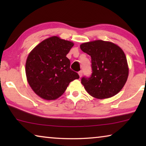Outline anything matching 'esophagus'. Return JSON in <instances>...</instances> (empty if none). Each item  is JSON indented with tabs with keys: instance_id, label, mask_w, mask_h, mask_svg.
<instances>
[{
	"instance_id": "obj_1",
	"label": "esophagus",
	"mask_w": 146,
	"mask_h": 146,
	"mask_svg": "<svg viewBox=\"0 0 146 146\" xmlns=\"http://www.w3.org/2000/svg\"><path fill=\"white\" fill-rule=\"evenodd\" d=\"M78 75H79V76H80V78L82 77V75H83L82 71H79V72H78Z\"/></svg>"
}]
</instances>
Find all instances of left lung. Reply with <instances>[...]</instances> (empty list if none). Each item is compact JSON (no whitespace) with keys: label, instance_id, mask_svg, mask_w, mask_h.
Masks as SVG:
<instances>
[{"label":"left lung","instance_id":"1","mask_svg":"<svg viewBox=\"0 0 146 146\" xmlns=\"http://www.w3.org/2000/svg\"><path fill=\"white\" fill-rule=\"evenodd\" d=\"M80 49L91 57L92 74L81 83L92 97L104 99L122 90L129 74L127 59L122 49L111 42L97 40L83 43Z\"/></svg>","mask_w":146,"mask_h":146}]
</instances>
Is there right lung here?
I'll return each mask as SVG.
<instances>
[{
    "instance_id": "add662e5",
    "label": "right lung",
    "mask_w": 146,
    "mask_h": 146,
    "mask_svg": "<svg viewBox=\"0 0 146 146\" xmlns=\"http://www.w3.org/2000/svg\"><path fill=\"white\" fill-rule=\"evenodd\" d=\"M73 45L53 36L41 42L29 54L26 62L27 80L43 99H56L71 81L79 78L78 74L70 69V60L66 57Z\"/></svg>"
}]
</instances>
